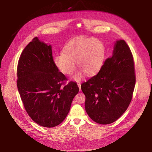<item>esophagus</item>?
I'll return each instance as SVG.
<instances>
[{
	"label": "esophagus",
	"mask_w": 152,
	"mask_h": 152,
	"mask_svg": "<svg viewBox=\"0 0 152 152\" xmlns=\"http://www.w3.org/2000/svg\"><path fill=\"white\" fill-rule=\"evenodd\" d=\"M77 86H78V87L79 88V90L80 91V90H81V87H80V85H81V84H80V83H79V82L77 83Z\"/></svg>",
	"instance_id": "1"
}]
</instances>
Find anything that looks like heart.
I'll return each instance as SVG.
<instances>
[{"label":"heart","mask_w":152,"mask_h":152,"mask_svg":"<svg viewBox=\"0 0 152 152\" xmlns=\"http://www.w3.org/2000/svg\"><path fill=\"white\" fill-rule=\"evenodd\" d=\"M105 53L104 45L100 39L93 37L80 38L68 43L64 53L54 57V62L60 72L68 76L73 73L76 64L80 70L74 77L79 80L83 73L92 75L98 72L104 62Z\"/></svg>","instance_id":"obj_1"}]
</instances>
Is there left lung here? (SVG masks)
<instances>
[{
  "instance_id": "left-lung-1",
  "label": "left lung",
  "mask_w": 152,
  "mask_h": 152,
  "mask_svg": "<svg viewBox=\"0 0 152 152\" xmlns=\"http://www.w3.org/2000/svg\"><path fill=\"white\" fill-rule=\"evenodd\" d=\"M135 83L133 54L124 39L117 40L99 72L81 84L88 116L102 125L115 122L128 107Z\"/></svg>"
}]
</instances>
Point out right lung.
I'll use <instances>...</instances> for the list:
<instances>
[{
    "label": "right lung",
    "instance_id": "obj_1",
    "mask_svg": "<svg viewBox=\"0 0 152 152\" xmlns=\"http://www.w3.org/2000/svg\"><path fill=\"white\" fill-rule=\"evenodd\" d=\"M17 76L19 93L30 117L46 128L61 124L79 89L73 81L62 87L67 78L54 64L51 46L35 37L20 56Z\"/></svg>",
    "mask_w": 152,
    "mask_h": 152
}]
</instances>
